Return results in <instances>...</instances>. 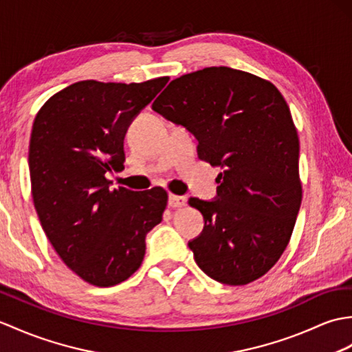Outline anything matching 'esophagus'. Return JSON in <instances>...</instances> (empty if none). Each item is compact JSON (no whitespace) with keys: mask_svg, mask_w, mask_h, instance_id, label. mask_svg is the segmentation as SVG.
Returning <instances> with one entry per match:
<instances>
[{"mask_svg":"<svg viewBox=\"0 0 352 352\" xmlns=\"http://www.w3.org/2000/svg\"><path fill=\"white\" fill-rule=\"evenodd\" d=\"M168 206L174 207V208L183 207V206H186V198H184V196H178V195H169Z\"/></svg>","mask_w":352,"mask_h":352,"instance_id":"obj_1","label":"esophagus"}]
</instances>
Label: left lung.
Instances as JSON below:
<instances>
[{"instance_id":"8db88e82","label":"left lung","mask_w":352,"mask_h":352,"mask_svg":"<svg viewBox=\"0 0 352 352\" xmlns=\"http://www.w3.org/2000/svg\"><path fill=\"white\" fill-rule=\"evenodd\" d=\"M153 111L198 139V157L223 170L213 201L190 198L204 230L189 241L196 264L225 285L264 276L287 249L301 204L300 142L272 82L207 67L170 82Z\"/></svg>"}]
</instances>
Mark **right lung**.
<instances>
[{
    "label": "right lung",
    "mask_w": 352,
    "mask_h": 352,
    "mask_svg": "<svg viewBox=\"0 0 352 352\" xmlns=\"http://www.w3.org/2000/svg\"><path fill=\"white\" fill-rule=\"evenodd\" d=\"M168 80H80L54 94L32 124L28 165L40 223L63 263L96 287L129 279L142 264L146 234L162 222L165 190H111L104 174L124 169L130 122Z\"/></svg>",
    "instance_id": "1"
}]
</instances>
